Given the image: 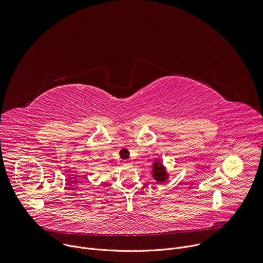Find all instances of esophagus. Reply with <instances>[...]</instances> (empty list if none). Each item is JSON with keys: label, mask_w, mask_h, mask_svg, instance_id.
<instances>
[{"label": "esophagus", "mask_w": 263, "mask_h": 263, "mask_svg": "<svg viewBox=\"0 0 263 263\" xmlns=\"http://www.w3.org/2000/svg\"><path fill=\"white\" fill-rule=\"evenodd\" d=\"M130 164H131V162L129 160H124L123 161V165H130Z\"/></svg>", "instance_id": "34e87169"}]
</instances>
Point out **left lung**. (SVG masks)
<instances>
[{
  "instance_id": "left-lung-1",
  "label": "left lung",
  "mask_w": 263,
  "mask_h": 263,
  "mask_svg": "<svg viewBox=\"0 0 263 263\" xmlns=\"http://www.w3.org/2000/svg\"><path fill=\"white\" fill-rule=\"evenodd\" d=\"M153 177L158 182H164L167 178L165 170L160 162H154L153 164Z\"/></svg>"
}]
</instances>
